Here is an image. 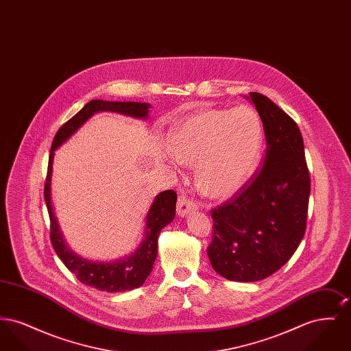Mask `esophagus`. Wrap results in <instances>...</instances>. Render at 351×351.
<instances>
[{
  "mask_svg": "<svg viewBox=\"0 0 351 351\" xmlns=\"http://www.w3.org/2000/svg\"><path fill=\"white\" fill-rule=\"evenodd\" d=\"M197 209V205L193 202V201L191 200V199H188L185 195H180L179 196V199H178V206H176V212H178V215L179 216H186L191 210H196Z\"/></svg>",
  "mask_w": 351,
  "mask_h": 351,
  "instance_id": "1",
  "label": "esophagus"
}]
</instances>
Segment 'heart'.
Returning a JSON list of instances; mask_svg holds the SVG:
<instances>
[{"label":"heart","instance_id":"heart-1","mask_svg":"<svg viewBox=\"0 0 351 351\" xmlns=\"http://www.w3.org/2000/svg\"><path fill=\"white\" fill-rule=\"evenodd\" d=\"M262 143L261 118L249 106L200 110L169 136L172 156L195 166L199 189L215 199L232 195L249 179L259 162Z\"/></svg>","mask_w":351,"mask_h":351}]
</instances>
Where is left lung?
<instances>
[{
	"label": "left lung",
	"mask_w": 351,
	"mask_h": 351,
	"mask_svg": "<svg viewBox=\"0 0 351 351\" xmlns=\"http://www.w3.org/2000/svg\"><path fill=\"white\" fill-rule=\"evenodd\" d=\"M250 100L263 122V167L212 210L210 265L232 282L266 279L291 259L306 228L311 193L304 142L296 122L262 93Z\"/></svg>",
	"instance_id": "left-lung-1"
}]
</instances>
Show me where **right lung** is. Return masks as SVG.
<instances>
[{
  "mask_svg": "<svg viewBox=\"0 0 351 351\" xmlns=\"http://www.w3.org/2000/svg\"><path fill=\"white\" fill-rule=\"evenodd\" d=\"M150 104L146 102H118V101H89L83 109L67 121L55 135L51 146L47 178L45 184V200L50 216V238L52 247L66 267L76 278L89 287L106 292H125L141 287L150 275L158 255V238L162 229L175 218L178 195L169 189L159 193L146 216L145 238L132 255L110 263L92 262L76 255L64 242L51 204V176L53 152L68 138L97 112H117L130 117L147 118Z\"/></svg>",
  "mask_w": 351,
  "mask_h": 351,
  "instance_id": "right-lung-1",
  "label": "right lung"
}]
</instances>
